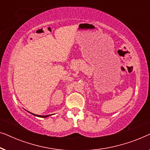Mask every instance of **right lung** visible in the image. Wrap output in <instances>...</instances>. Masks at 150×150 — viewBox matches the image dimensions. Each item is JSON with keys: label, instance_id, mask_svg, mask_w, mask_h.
Returning a JSON list of instances; mask_svg holds the SVG:
<instances>
[{"label": "right lung", "instance_id": "right-lung-1", "mask_svg": "<svg viewBox=\"0 0 150 150\" xmlns=\"http://www.w3.org/2000/svg\"><path fill=\"white\" fill-rule=\"evenodd\" d=\"M30 113H31L32 115H33L36 116V117H43V118H46V117H48L49 116H51L52 115H36V114H34V113H32V112H30Z\"/></svg>", "mask_w": 150, "mask_h": 150}]
</instances>
